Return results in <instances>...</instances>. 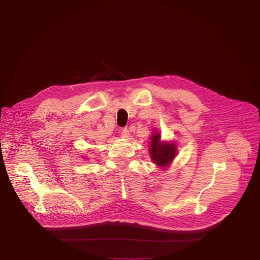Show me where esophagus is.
<instances>
[{
  "label": "esophagus",
  "instance_id": "obj_1",
  "mask_svg": "<svg viewBox=\"0 0 260 260\" xmlns=\"http://www.w3.org/2000/svg\"><path fill=\"white\" fill-rule=\"evenodd\" d=\"M120 135L122 138H128L129 137V131L127 128H122L120 131Z\"/></svg>",
  "mask_w": 260,
  "mask_h": 260
}]
</instances>
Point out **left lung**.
<instances>
[{"instance_id": "1", "label": "left lung", "mask_w": 260, "mask_h": 260, "mask_svg": "<svg viewBox=\"0 0 260 260\" xmlns=\"http://www.w3.org/2000/svg\"><path fill=\"white\" fill-rule=\"evenodd\" d=\"M160 139V134L154 133L152 135L151 145H149V156L158 167L167 168L174 160L177 154V147L175 143L165 142Z\"/></svg>"}]
</instances>
